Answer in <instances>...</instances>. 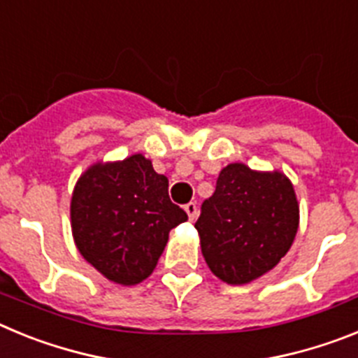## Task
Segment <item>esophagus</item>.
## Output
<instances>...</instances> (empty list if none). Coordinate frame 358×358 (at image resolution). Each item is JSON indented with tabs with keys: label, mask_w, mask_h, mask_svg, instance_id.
<instances>
[{
	"label": "esophagus",
	"mask_w": 358,
	"mask_h": 358,
	"mask_svg": "<svg viewBox=\"0 0 358 358\" xmlns=\"http://www.w3.org/2000/svg\"><path fill=\"white\" fill-rule=\"evenodd\" d=\"M185 211L188 213L189 220H195V218H197V204H195V202H188L185 206Z\"/></svg>",
	"instance_id": "1"
}]
</instances>
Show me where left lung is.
Here are the masks:
<instances>
[{
  "mask_svg": "<svg viewBox=\"0 0 358 358\" xmlns=\"http://www.w3.org/2000/svg\"><path fill=\"white\" fill-rule=\"evenodd\" d=\"M299 224L296 194L283 173L255 172L242 163L218 173L195 227L211 273L243 285L276 267Z\"/></svg>",
  "mask_w": 358,
  "mask_h": 358,
  "instance_id": "obj_1",
  "label": "left lung"
}]
</instances>
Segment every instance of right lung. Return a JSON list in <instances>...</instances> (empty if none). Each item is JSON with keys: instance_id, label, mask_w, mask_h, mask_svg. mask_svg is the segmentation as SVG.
Masks as SVG:
<instances>
[{"instance_id": "right-lung-1", "label": "right lung", "mask_w": 358, "mask_h": 358, "mask_svg": "<svg viewBox=\"0 0 358 358\" xmlns=\"http://www.w3.org/2000/svg\"><path fill=\"white\" fill-rule=\"evenodd\" d=\"M188 220L169 197V179L141 154L96 163L71 197V229L78 251L98 273L136 285L156 268L169 233Z\"/></svg>"}]
</instances>
